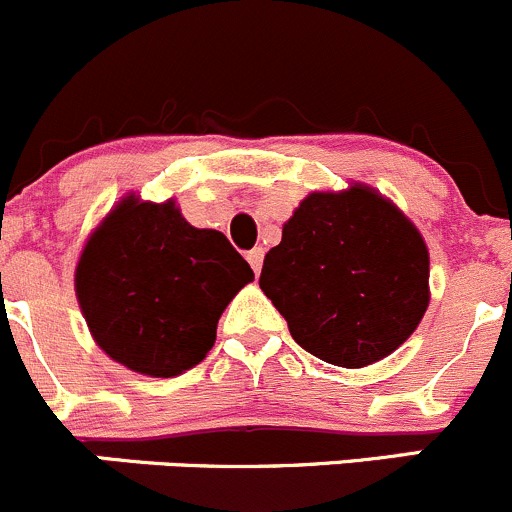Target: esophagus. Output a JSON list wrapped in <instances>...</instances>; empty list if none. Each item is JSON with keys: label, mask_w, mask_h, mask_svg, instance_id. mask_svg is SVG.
<instances>
[{"label": "esophagus", "mask_w": 512, "mask_h": 512, "mask_svg": "<svg viewBox=\"0 0 512 512\" xmlns=\"http://www.w3.org/2000/svg\"><path fill=\"white\" fill-rule=\"evenodd\" d=\"M263 254H266V251H263L261 246H256V249H251L249 254H246V261L251 263V268H254V273L261 271V266H263Z\"/></svg>", "instance_id": "1"}]
</instances>
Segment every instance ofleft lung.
Wrapping results in <instances>:
<instances>
[{"label": "left lung", "instance_id": "1", "mask_svg": "<svg viewBox=\"0 0 512 512\" xmlns=\"http://www.w3.org/2000/svg\"><path fill=\"white\" fill-rule=\"evenodd\" d=\"M421 231L363 184L313 191L263 258L258 286L293 341L321 361L363 368L391 356L430 301Z\"/></svg>", "mask_w": 512, "mask_h": 512}]
</instances>
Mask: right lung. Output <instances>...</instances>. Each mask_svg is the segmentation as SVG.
<instances>
[{
    "mask_svg": "<svg viewBox=\"0 0 512 512\" xmlns=\"http://www.w3.org/2000/svg\"><path fill=\"white\" fill-rule=\"evenodd\" d=\"M254 271L221 231L196 229L174 199H121L86 239L74 288L111 361L174 378L206 358L231 298Z\"/></svg>",
    "mask_w": 512,
    "mask_h": 512,
    "instance_id": "add662e5",
    "label": "right lung"
}]
</instances>
